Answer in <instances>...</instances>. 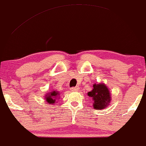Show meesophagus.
Wrapping results in <instances>:
<instances>
[{"instance_id":"esophagus-1","label":"esophagus","mask_w":146,"mask_h":146,"mask_svg":"<svg viewBox=\"0 0 146 146\" xmlns=\"http://www.w3.org/2000/svg\"><path fill=\"white\" fill-rule=\"evenodd\" d=\"M72 91H77L79 90V87L78 86H75V87H72V88H70Z\"/></svg>"}]
</instances>
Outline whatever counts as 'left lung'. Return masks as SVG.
<instances>
[{"mask_svg": "<svg viewBox=\"0 0 146 146\" xmlns=\"http://www.w3.org/2000/svg\"><path fill=\"white\" fill-rule=\"evenodd\" d=\"M88 96L94 100V109H104L108 106L111 100L110 94L108 88L105 84H94V88L88 93Z\"/></svg>", "mask_w": 146, "mask_h": 146, "instance_id": "1", "label": "left lung"}]
</instances>
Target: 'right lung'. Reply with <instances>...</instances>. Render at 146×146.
<instances>
[{
  "label": "right lung",
  "instance_id": "obj_1",
  "mask_svg": "<svg viewBox=\"0 0 146 146\" xmlns=\"http://www.w3.org/2000/svg\"><path fill=\"white\" fill-rule=\"evenodd\" d=\"M59 95V94H58L57 91H52L50 94H48L46 96V101L49 103V104H52V103H55V98H56L57 96Z\"/></svg>",
  "mask_w": 146,
  "mask_h": 146
}]
</instances>
